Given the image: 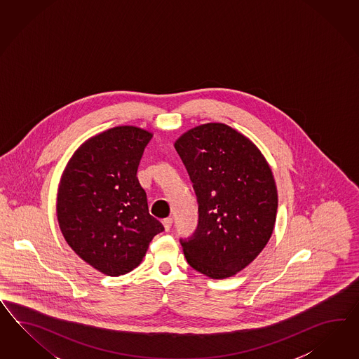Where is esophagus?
Instances as JSON below:
<instances>
[{
    "instance_id": "34e87169",
    "label": "esophagus",
    "mask_w": 359,
    "mask_h": 359,
    "mask_svg": "<svg viewBox=\"0 0 359 359\" xmlns=\"http://www.w3.org/2000/svg\"><path fill=\"white\" fill-rule=\"evenodd\" d=\"M162 223H163V227H165V231H168L170 229H171V226H172V218H165L163 221H162Z\"/></svg>"
}]
</instances>
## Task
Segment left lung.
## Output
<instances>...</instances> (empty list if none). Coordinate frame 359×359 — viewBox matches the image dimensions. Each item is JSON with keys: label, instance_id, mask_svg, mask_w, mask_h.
Wrapping results in <instances>:
<instances>
[{"label": "left lung", "instance_id": "left-lung-1", "mask_svg": "<svg viewBox=\"0 0 359 359\" xmlns=\"http://www.w3.org/2000/svg\"><path fill=\"white\" fill-rule=\"evenodd\" d=\"M198 203V227L182 241L194 271L223 280L259 256L271 239L278 194L260 149L223 123L187 130L175 141Z\"/></svg>", "mask_w": 359, "mask_h": 359}]
</instances>
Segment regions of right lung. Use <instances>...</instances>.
I'll use <instances>...</instances> for the list:
<instances>
[{
	"instance_id": "add662e5",
	"label": "right lung",
	"mask_w": 359,
	"mask_h": 359,
	"mask_svg": "<svg viewBox=\"0 0 359 359\" xmlns=\"http://www.w3.org/2000/svg\"><path fill=\"white\" fill-rule=\"evenodd\" d=\"M153 133L114 126L90 137L69 159L57 189L58 226L70 248L97 271L117 277L137 268L163 224L149 214L137 177Z\"/></svg>"
}]
</instances>
